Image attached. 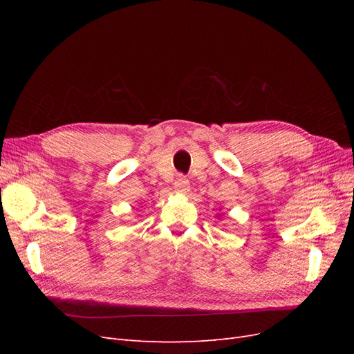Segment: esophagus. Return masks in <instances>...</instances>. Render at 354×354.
<instances>
[{"mask_svg":"<svg viewBox=\"0 0 354 354\" xmlns=\"http://www.w3.org/2000/svg\"><path fill=\"white\" fill-rule=\"evenodd\" d=\"M174 187L177 192H180V194H187L189 189H190V183L189 180L185 177V176H178L177 180L174 181Z\"/></svg>","mask_w":354,"mask_h":354,"instance_id":"1","label":"esophagus"}]
</instances>
